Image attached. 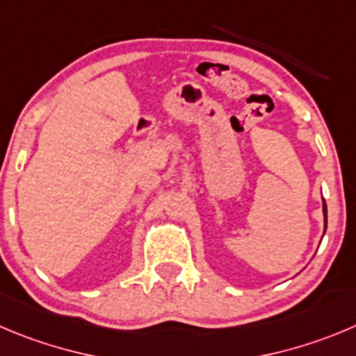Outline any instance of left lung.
I'll return each mask as SVG.
<instances>
[{"label":"left lung","instance_id":"left-lung-1","mask_svg":"<svg viewBox=\"0 0 356 356\" xmlns=\"http://www.w3.org/2000/svg\"><path fill=\"white\" fill-rule=\"evenodd\" d=\"M323 218H325V230H327V204L323 200Z\"/></svg>","mask_w":356,"mask_h":356}]
</instances>
